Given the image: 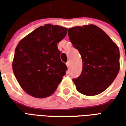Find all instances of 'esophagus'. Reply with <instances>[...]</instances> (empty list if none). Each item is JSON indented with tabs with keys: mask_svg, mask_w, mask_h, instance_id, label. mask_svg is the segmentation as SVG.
<instances>
[{
	"mask_svg": "<svg viewBox=\"0 0 126 126\" xmlns=\"http://www.w3.org/2000/svg\"><path fill=\"white\" fill-rule=\"evenodd\" d=\"M66 65L67 66V67H70V65H71V63H70V61H68L66 63Z\"/></svg>",
	"mask_w": 126,
	"mask_h": 126,
	"instance_id": "obj_1",
	"label": "esophagus"
}]
</instances>
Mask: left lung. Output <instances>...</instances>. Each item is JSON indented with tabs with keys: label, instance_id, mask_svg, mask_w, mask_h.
<instances>
[{
	"label": "left lung",
	"instance_id": "1",
	"mask_svg": "<svg viewBox=\"0 0 126 126\" xmlns=\"http://www.w3.org/2000/svg\"><path fill=\"white\" fill-rule=\"evenodd\" d=\"M70 41L81 55L82 71L73 79L77 90L94 96L112 84L119 71V48L96 26H76L68 30Z\"/></svg>",
	"mask_w": 126,
	"mask_h": 126
}]
</instances>
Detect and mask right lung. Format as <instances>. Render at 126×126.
<instances>
[{
    "label": "right lung",
    "mask_w": 126,
    "mask_h": 126,
    "mask_svg": "<svg viewBox=\"0 0 126 126\" xmlns=\"http://www.w3.org/2000/svg\"><path fill=\"white\" fill-rule=\"evenodd\" d=\"M67 28L46 24L21 40L15 48L13 70L21 87L36 98H46L55 93L67 69L60 59L57 43Z\"/></svg>",
    "instance_id": "1"
}]
</instances>
